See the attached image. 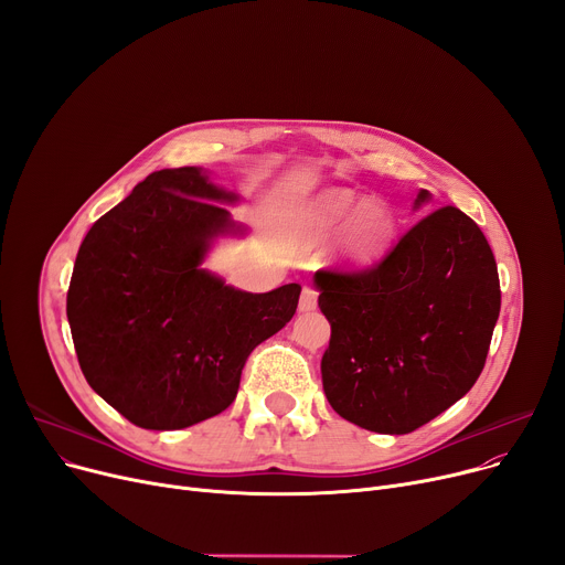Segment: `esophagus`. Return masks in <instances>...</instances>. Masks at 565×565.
Wrapping results in <instances>:
<instances>
[{
  "mask_svg": "<svg viewBox=\"0 0 565 565\" xmlns=\"http://www.w3.org/2000/svg\"><path fill=\"white\" fill-rule=\"evenodd\" d=\"M318 307V292L311 288V286H305L302 288V295H300V311L302 313H309Z\"/></svg>",
  "mask_w": 565,
  "mask_h": 565,
  "instance_id": "obj_1",
  "label": "esophagus"
}]
</instances>
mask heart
Returning <instances> with one entry per match:
<instances>
[{"label": "heart", "mask_w": 565, "mask_h": 565, "mask_svg": "<svg viewBox=\"0 0 565 565\" xmlns=\"http://www.w3.org/2000/svg\"><path fill=\"white\" fill-rule=\"evenodd\" d=\"M298 241L320 249L341 235V252L354 265H371L390 249L396 215L382 199L362 201L352 190H328L300 207L292 222Z\"/></svg>", "instance_id": "obj_1"}]
</instances>
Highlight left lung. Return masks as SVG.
<instances>
[{
  "label": "left lung",
  "mask_w": 565,
  "mask_h": 565,
  "mask_svg": "<svg viewBox=\"0 0 565 565\" xmlns=\"http://www.w3.org/2000/svg\"><path fill=\"white\" fill-rule=\"evenodd\" d=\"M430 199L419 190L414 211ZM313 286L332 324L322 390L345 422L405 435L479 380L501 292L483 231L458 207L422 217L371 270H320Z\"/></svg>",
  "instance_id": "obj_1"
}]
</instances>
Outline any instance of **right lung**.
<instances>
[{"label":"right lung","instance_id":"right-lung-1","mask_svg":"<svg viewBox=\"0 0 565 565\" xmlns=\"http://www.w3.org/2000/svg\"><path fill=\"white\" fill-rule=\"evenodd\" d=\"M241 194L201 167L160 169L79 245L66 313L92 390L146 430L224 412L249 352L292 318L300 284L247 292L205 270L220 237H245Z\"/></svg>","mask_w":565,"mask_h":565}]
</instances>
